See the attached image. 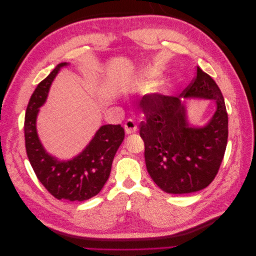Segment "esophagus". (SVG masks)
Returning <instances> with one entry per match:
<instances>
[{"mask_svg":"<svg viewBox=\"0 0 256 256\" xmlns=\"http://www.w3.org/2000/svg\"><path fill=\"white\" fill-rule=\"evenodd\" d=\"M125 132H126V134H134V132H136V130H138V126H136V122L134 120H131V118H129L126 122H125Z\"/></svg>","mask_w":256,"mask_h":256,"instance_id":"34e87169","label":"esophagus"}]
</instances>
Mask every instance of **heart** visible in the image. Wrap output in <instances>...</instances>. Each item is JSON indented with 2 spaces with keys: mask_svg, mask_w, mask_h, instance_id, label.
<instances>
[{
  "mask_svg": "<svg viewBox=\"0 0 256 256\" xmlns=\"http://www.w3.org/2000/svg\"><path fill=\"white\" fill-rule=\"evenodd\" d=\"M157 72L154 70V69H150V70H145L141 72L136 76V79L138 83L144 85V84H150L154 81V79H157Z\"/></svg>",
  "mask_w": 256,
  "mask_h": 256,
  "instance_id": "b5f03b06",
  "label": "heart"
}]
</instances>
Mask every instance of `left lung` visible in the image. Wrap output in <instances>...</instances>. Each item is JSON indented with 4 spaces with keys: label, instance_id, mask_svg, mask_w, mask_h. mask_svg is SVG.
<instances>
[{
    "label": "left lung",
    "instance_id": "obj_1",
    "mask_svg": "<svg viewBox=\"0 0 256 256\" xmlns=\"http://www.w3.org/2000/svg\"><path fill=\"white\" fill-rule=\"evenodd\" d=\"M186 98L215 102L216 111L204 126L188 122ZM141 104L147 120L141 122L140 136L147 172L154 182L173 194L206 188L219 171L228 136L226 104L214 79L198 67L196 78L180 95H150L143 97Z\"/></svg>",
    "mask_w": 256,
    "mask_h": 256
}]
</instances>
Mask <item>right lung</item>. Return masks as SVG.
Returning <instances> with one entry per match:
<instances>
[{
  "mask_svg": "<svg viewBox=\"0 0 256 256\" xmlns=\"http://www.w3.org/2000/svg\"><path fill=\"white\" fill-rule=\"evenodd\" d=\"M68 65L66 62L58 64L30 96L24 120L26 148L37 178L54 198L82 202L97 196L106 182L125 131L120 125L102 126L84 150L69 160H60L46 150L37 134V116L48 98L53 80Z\"/></svg>",
  "mask_w": 256,
  "mask_h": 256,
  "instance_id": "1",
  "label": "right lung"
}]
</instances>
